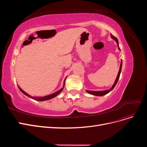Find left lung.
Instances as JSON below:
<instances>
[{
  "label": "left lung",
  "instance_id": "left-lung-1",
  "mask_svg": "<svg viewBox=\"0 0 147 147\" xmlns=\"http://www.w3.org/2000/svg\"><path fill=\"white\" fill-rule=\"evenodd\" d=\"M111 37H112V38L113 39H114L115 41H116V42H117V45H118V49L120 50V48H119V43H118V39H117L116 37H114L113 35H111ZM121 68H122V60H121V64H120L119 70V72H118V75H117V77L116 80H115V82L114 84H113L112 87L110 89V90H105V91H88V90H86V92H88V93H90V94H91L94 95V96H104V95H105V94H108V93L110 92L111 91H112V90H113V89L115 88V86H116V84H117V82H118V80H119V78L120 74H121Z\"/></svg>",
  "mask_w": 147,
  "mask_h": 147
}]
</instances>
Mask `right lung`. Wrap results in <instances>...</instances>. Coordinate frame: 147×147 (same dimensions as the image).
<instances>
[{
    "label": "right lung",
    "mask_w": 147,
    "mask_h": 147,
    "mask_svg": "<svg viewBox=\"0 0 147 147\" xmlns=\"http://www.w3.org/2000/svg\"><path fill=\"white\" fill-rule=\"evenodd\" d=\"M66 78H67V77H66ZM66 78H65V80H64V85H63V88H61V90H59V91H56V92H54V93H53V94H51L48 95V96H43V97H32V96H30L29 94H28V93H26V92H24V91L23 90H22V89H21V88H20L19 86H18V88H19V89H20V90L22 92H23L24 94H25L26 96H27L28 97H30V98H31V99H34V100H38V101H44V100H50V99H51L53 98V97H56V96L58 95L63 90L64 87V84H65V80Z\"/></svg>",
    "instance_id": "obj_1"
}]
</instances>
